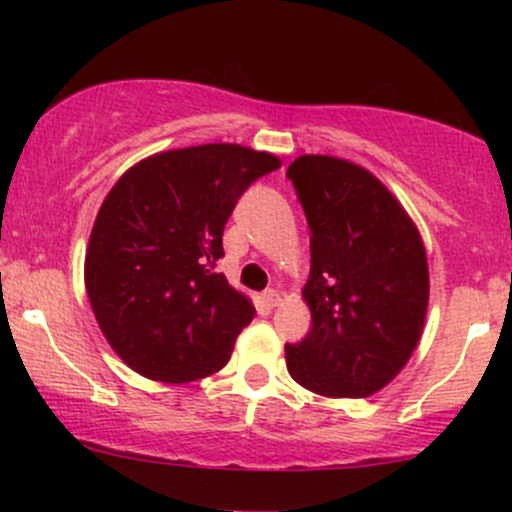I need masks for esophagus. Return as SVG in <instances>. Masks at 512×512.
Listing matches in <instances>:
<instances>
[{
  "label": "esophagus",
  "instance_id": "1",
  "mask_svg": "<svg viewBox=\"0 0 512 512\" xmlns=\"http://www.w3.org/2000/svg\"><path fill=\"white\" fill-rule=\"evenodd\" d=\"M262 301L267 303L269 308H274V305H279V301H281V298H279V291H274V289H267V291L262 293Z\"/></svg>",
  "mask_w": 512,
  "mask_h": 512
}]
</instances>
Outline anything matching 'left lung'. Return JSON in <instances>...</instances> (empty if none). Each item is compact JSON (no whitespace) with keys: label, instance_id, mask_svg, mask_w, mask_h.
I'll return each mask as SVG.
<instances>
[{"label":"left lung","instance_id":"obj_1","mask_svg":"<svg viewBox=\"0 0 512 512\" xmlns=\"http://www.w3.org/2000/svg\"><path fill=\"white\" fill-rule=\"evenodd\" d=\"M310 228L303 296L310 330L286 344V368L305 390L368 397L385 387L419 344L428 264L419 231L366 168L301 156L286 170Z\"/></svg>","mask_w":512,"mask_h":512}]
</instances>
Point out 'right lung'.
<instances>
[{"label": "right lung", "instance_id": "1", "mask_svg": "<svg viewBox=\"0 0 512 512\" xmlns=\"http://www.w3.org/2000/svg\"><path fill=\"white\" fill-rule=\"evenodd\" d=\"M281 161L238 144L156 154L105 197L86 252L98 325L129 368L161 383L228 363L255 308L216 274L238 199Z\"/></svg>", "mask_w": 512, "mask_h": 512}]
</instances>
